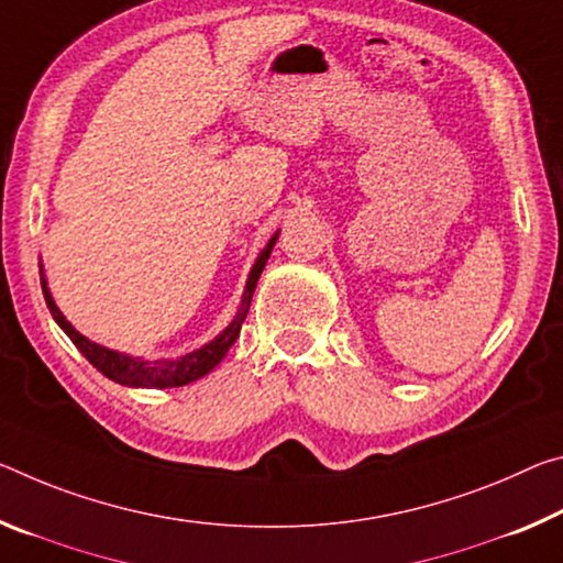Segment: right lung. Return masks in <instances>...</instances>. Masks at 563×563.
Segmentation results:
<instances>
[{
    "label": "right lung",
    "mask_w": 563,
    "mask_h": 563,
    "mask_svg": "<svg viewBox=\"0 0 563 563\" xmlns=\"http://www.w3.org/2000/svg\"><path fill=\"white\" fill-rule=\"evenodd\" d=\"M278 235H280V230L271 240H267V245L261 250V255H257L255 265L250 267V275H247V283H245V290H243V300H240V308H238L235 318L230 320V325L222 330L220 335L212 338L210 343L195 347V351H190V353L177 355V358L147 361V358H140V355L135 358V355L112 351V347H104L100 343L89 341V338H85L82 333H79V330H75V325L69 323L65 316H62V310L57 308V302H55V298H52V292L47 288L44 267L40 263L42 292H44V300H47V308H49L52 318L57 320V325L65 330V333L69 335V341L77 345V351L82 353L85 358L102 373V376H107L114 383H120V386H130V388H177V386H187V383L208 376V373L216 368V365L222 358H225L230 347H233L235 338L240 335V325H243V320L247 316L250 300H253L255 285H257V280H261V273H263V267L267 263V257H271V253H273V245H275V240H278Z\"/></svg>",
    "instance_id": "right-lung-1"
}]
</instances>
